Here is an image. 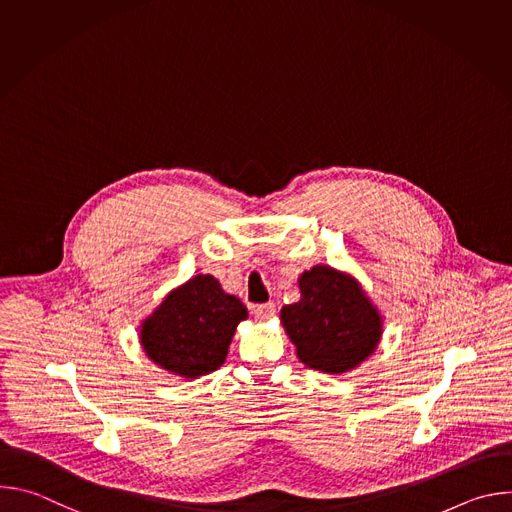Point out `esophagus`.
I'll return each mask as SVG.
<instances>
[{"label": "esophagus", "instance_id": "1", "mask_svg": "<svg viewBox=\"0 0 512 512\" xmlns=\"http://www.w3.org/2000/svg\"><path fill=\"white\" fill-rule=\"evenodd\" d=\"M253 314L257 320L265 322L271 320L275 316V304H261V306H253Z\"/></svg>", "mask_w": 512, "mask_h": 512}]
</instances>
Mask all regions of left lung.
<instances>
[{"label":"left lung","mask_w":512,"mask_h":512,"mask_svg":"<svg viewBox=\"0 0 512 512\" xmlns=\"http://www.w3.org/2000/svg\"><path fill=\"white\" fill-rule=\"evenodd\" d=\"M298 287L300 300L283 306L279 320L300 362L342 375L373 356L385 316L352 273L320 263L298 277Z\"/></svg>","instance_id":"obj_1"}]
</instances>
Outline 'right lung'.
I'll list each match as a JSON object with an SVG mask.
<instances>
[{
    "mask_svg": "<svg viewBox=\"0 0 512 512\" xmlns=\"http://www.w3.org/2000/svg\"><path fill=\"white\" fill-rule=\"evenodd\" d=\"M247 318L237 296L210 273H198L170 289L139 322V344L156 367L192 381L223 367L235 330Z\"/></svg>",
    "mask_w": 512,
    "mask_h": 512,
    "instance_id": "right-lung-1",
    "label": "right lung"
}]
</instances>
